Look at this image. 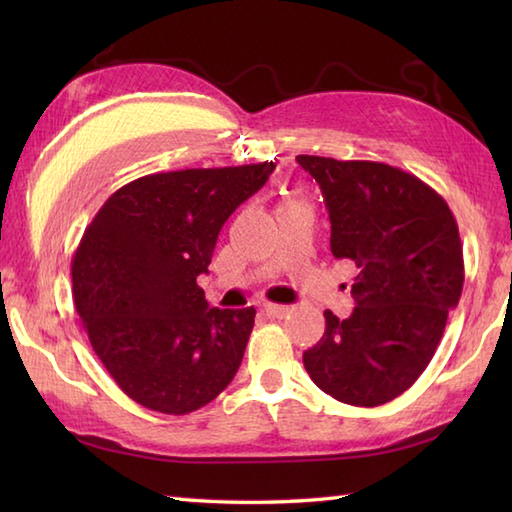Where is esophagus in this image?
Instances as JSON below:
<instances>
[{"instance_id":"esophagus-1","label":"esophagus","mask_w":512,"mask_h":512,"mask_svg":"<svg viewBox=\"0 0 512 512\" xmlns=\"http://www.w3.org/2000/svg\"><path fill=\"white\" fill-rule=\"evenodd\" d=\"M264 312L268 314V317L281 319V317H286V314H288V306H279V303H266Z\"/></svg>"}]
</instances>
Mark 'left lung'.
I'll use <instances>...</instances> for the list:
<instances>
[{
    "instance_id": "obj_1",
    "label": "left lung",
    "mask_w": 512,
    "mask_h": 512,
    "mask_svg": "<svg viewBox=\"0 0 512 512\" xmlns=\"http://www.w3.org/2000/svg\"><path fill=\"white\" fill-rule=\"evenodd\" d=\"M297 162L321 187L332 255L358 268L354 312L347 319L323 312L325 332L303 352V365L314 385L345 405H385L427 369L460 301L458 222L436 189L385 162Z\"/></svg>"
}]
</instances>
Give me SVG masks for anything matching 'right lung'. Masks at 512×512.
I'll return each mask as SVG.
<instances>
[{"mask_svg":"<svg viewBox=\"0 0 512 512\" xmlns=\"http://www.w3.org/2000/svg\"><path fill=\"white\" fill-rule=\"evenodd\" d=\"M275 162L151 173L112 193L72 257V295L92 350L125 394L184 416L231 383L255 308H209L220 228Z\"/></svg>","mask_w":512,"mask_h":512,"instance_id":"1","label":"right lung"}]
</instances>
